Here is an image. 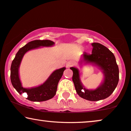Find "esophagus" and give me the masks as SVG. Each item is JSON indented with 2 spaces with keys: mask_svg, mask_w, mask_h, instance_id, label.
Wrapping results in <instances>:
<instances>
[{
  "mask_svg": "<svg viewBox=\"0 0 131 131\" xmlns=\"http://www.w3.org/2000/svg\"><path fill=\"white\" fill-rule=\"evenodd\" d=\"M73 65H74V63L72 62V61H69V62H68L67 63V64H66V67H67V68H69L71 67Z\"/></svg>",
  "mask_w": 131,
  "mask_h": 131,
  "instance_id": "1",
  "label": "esophagus"
}]
</instances>
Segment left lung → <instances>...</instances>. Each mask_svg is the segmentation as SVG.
I'll return each instance as SVG.
<instances>
[{
	"mask_svg": "<svg viewBox=\"0 0 131 131\" xmlns=\"http://www.w3.org/2000/svg\"><path fill=\"white\" fill-rule=\"evenodd\" d=\"M92 54L84 52L80 63L95 64L102 69L104 80L100 86L95 90L85 88L81 83L79 69L74 67L70 69L73 72L72 81L78 95L87 100L99 101L106 99L115 90L118 83L119 69L115 56L110 49L99 43H92Z\"/></svg>",
	"mask_w": 131,
	"mask_h": 131,
	"instance_id": "obj_1",
	"label": "left lung"
}]
</instances>
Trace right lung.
<instances>
[{
	"label": "right lung",
	"mask_w": 131,
	"mask_h": 131,
	"mask_svg": "<svg viewBox=\"0 0 131 131\" xmlns=\"http://www.w3.org/2000/svg\"><path fill=\"white\" fill-rule=\"evenodd\" d=\"M54 43L49 40H36L28 43L19 49L13 60L11 66V82L13 87L20 94H27L28 100L32 102H43L52 99L56 95L58 83L62 77L66 68L57 69L51 74L42 85L31 88H24L21 86L19 75V68L21 59L26 52L40 46H51Z\"/></svg>",
	"instance_id": "right-lung-1"
}]
</instances>
